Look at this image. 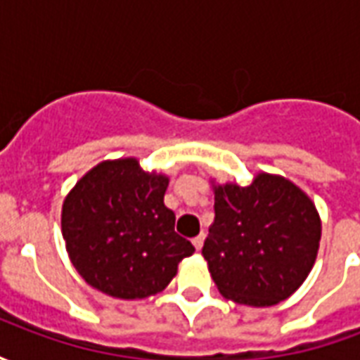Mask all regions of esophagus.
Masks as SVG:
<instances>
[{
	"instance_id": "obj_1",
	"label": "esophagus",
	"mask_w": 360,
	"mask_h": 360,
	"mask_svg": "<svg viewBox=\"0 0 360 360\" xmlns=\"http://www.w3.org/2000/svg\"><path fill=\"white\" fill-rule=\"evenodd\" d=\"M193 245H195V249H196V250L202 249V245H204V233H200V235H198V237H195V239H193Z\"/></svg>"
}]
</instances>
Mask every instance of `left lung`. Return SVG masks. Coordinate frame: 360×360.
<instances>
[{
  "label": "left lung",
  "mask_w": 360,
  "mask_h": 360,
  "mask_svg": "<svg viewBox=\"0 0 360 360\" xmlns=\"http://www.w3.org/2000/svg\"><path fill=\"white\" fill-rule=\"evenodd\" d=\"M210 183L216 218L202 257L219 293L257 309L289 299L316 262L322 237L310 196L293 181L264 172L245 187Z\"/></svg>",
  "instance_id": "obj_1"
}]
</instances>
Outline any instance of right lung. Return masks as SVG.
Returning <instances> with one entry per match:
<instances>
[{
  "mask_svg": "<svg viewBox=\"0 0 360 360\" xmlns=\"http://www.w3.org/2000/svg\"><path fill=\"white\" fill-rule=\"evenodd\" d=\"M165 173L144 172L136 158L103 160L63 200L61 233L81 278L115 299L164 291L195 247L175 233L165 208Z\"/></svg>",
  "mask_w": 360,
  "mask_h": 360,
  "instance_id": "obj_1",
  "label": "right lung"
}]
</instances>
